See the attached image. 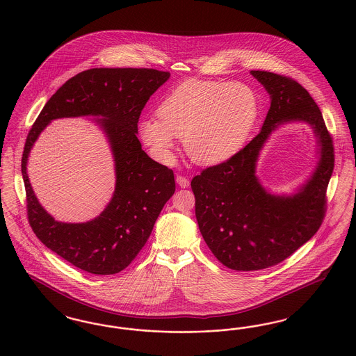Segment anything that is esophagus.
<instances>
[{
  "mask_svg": "<svg viewBox=\"0 0 356 356\" xmlns=\"http://www.w3.org/2000/svg\"><path fill=\"white\" fill-rule=\"evenodd\" d=\"M176 183L181 186V188H188L189 186V180L186 179V176H181V175L176 176Z\"/></svg>",
  "mask_w": 356,
  "mask_h": 356,
  "instance_id": "1",
  "label": "esophagus"
}]
</instances>
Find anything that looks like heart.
<instances>
[{
    "label": "heart",
    "instance_id": "b5f03b06",
    "mask_svg": "<svg viewBox=\"0 0 356 356\" xmlns=\"http://www.w3.org/2000/svg\"><path fill=\"white\" fill-rule=\"evenodd\" d=\"M259 97L240 81H196L179 85L159 106L160 119L145 118L138 134L153 157L173 159L176 137L200 165H218L232 159L245 144L259 118Z\"/></svg>",
    "mask_w": 356,
    "mask_h": 356
}]
</instances>
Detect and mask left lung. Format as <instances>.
<instances>
[{
    "mask_svg": "<svg viewBox=\"0 0 356 356\" xmlns=\"http://www.w3.org/2000/svg\"><path fill=\"white\" fill-rule=\"evenodd\" d=\"M251 74L271 97L261 131L232 159L204 170L191 181L203 238L216 259L235 271L272 267L316 234L335 161L322 112L305 88L272 72L251 70ZM293 120L313 128L320 160L293 195H273L259 184L255 163L271 132Z\"/></svg>",
    "mask_w": 356,
    "mask_h": 356,
    "instance_id": "8db88e82",
    "label": "left lung"
}]
</instances>
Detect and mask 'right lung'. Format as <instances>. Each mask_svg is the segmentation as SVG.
I'll use <instances>...</instances> for the list:
<instances>
[{
  "instance_id": "add662e5",
  "label": "right lung",
  "mask_w": 356,
  "mask_h": 356,
  "mask_svg": "<svg viewBox=\"0 0 356 356\" xmlns=\"http://www.w3.org/2000/svg\"><path fill=\"white\" fill-rule=\"evenodd\" d=\"M170 72L93 68L69 79L42 108L29 131L21 160L28 219L35 236L72 266L95 275L127 268L141 251L164 204L175 193L173 170L141 149L137 122ZM97 117L115 159L117 186L102 213L86 223L54 221L38 203L26 173L35 140L51 119Z\"/></svg>"
}]
</instances>
